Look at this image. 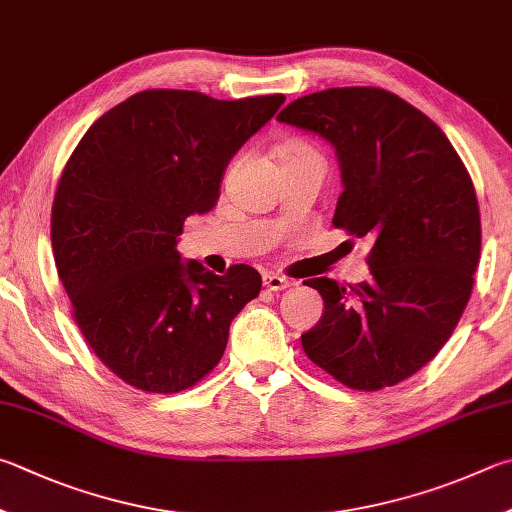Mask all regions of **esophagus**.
<instances>
[{"label": "esophagus", "instance_id": "obj_1", "mask_svg": "<svg viewBox=\"0 0 512 512\" xmlns=\"http://www.w3.org/2000/svg\"><path fill=\"white\" fill-rule=\"evenodd\" d=\"M293 282L286 280V277L277 275V273H264V286L268 291H282V288H288Z\"/></svg>", "mask_w": 512, "mask_h": 512}]
</instances>
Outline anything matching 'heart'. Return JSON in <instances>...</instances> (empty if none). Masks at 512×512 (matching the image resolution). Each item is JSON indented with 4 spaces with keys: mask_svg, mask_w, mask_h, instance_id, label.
<instances>
[{
    "mask_svg": "<svg viewBox=\"0 0 512 512\" xmlns=\"http://www.w3.org/2000/svg\"><path fill=\"white\" fill-rule=\"evenodd\" d=\"M295 154H313V152L309 150V147H304L300 143H288L282 147V152H280V156H295Z\"/></svg>",
    "mask_w": 512,
    "mask_h": 512,
    "instance_id": "obj_1",
    "label": "heart"
}]
</instances>
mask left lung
I'll return each mask as SVG.
<instances>
[{"label": "left lung", "mask_w": 512, "mask_h": 512, "mask_svg": "<svg viewBox=\"0 0 512 512\" xmlns=\"http://www.w3.org/2000/svg\"><path fill=\"white\" fill-rule=\"evenodd\" d=\"M277 120L331 143L342 176L333 226L371 239L367 282L306 280L324 300L302 333L306 356L351 389L401 383L439 353L470 300L481 219L466 165L439 125L385 89L318 91Z\"/></svg>", "instance_id": "1"}]
</instances>
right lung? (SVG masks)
<instances>
[{"mask_svg": "<svg viewBox=\"0 0 512 512\" xmlns=\"http://www.w3.org/2000/svg\"><path fill=\"white\" fill-rule=\"evenodd\" d=\"M284 100L141 91L73 150L51 212L55 266L82 336L127 385L174 394L199 383L259 295L253 266L215 275L176 244L185 219L217 206L230 159Z\"/></svg>", "mask_w": 512, "mask_h": 512, "instance_id": "right-lung-1", "label": "right lung"}]
</instances>
